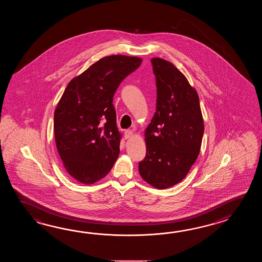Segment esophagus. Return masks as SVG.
<instances>
[{
	"instance_id": "34e87169",
	"label": "esophagus",
	"mask_w": 262,
	"mask_h": 262,
	"mask_svg": "<svg viewBox=\"0 0 262 262\" xmlns=\"http://www.w3.org/2000/svg\"><path fill=\"white\" fill-rule=\"evenodd\" d=\"M132 135H133V131L132 130H125L124 131V138L125 139H129V138H131L132 137Z\"/></svg>"
}]
</instances>
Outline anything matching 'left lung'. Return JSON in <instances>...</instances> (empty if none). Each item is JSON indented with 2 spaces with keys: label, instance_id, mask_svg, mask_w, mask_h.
Listing matches in <instances>:
<instances>
[{
  "label": "left lung",
  "instance_id": "1",
  "mask_svg": "<svg viewBox=\"0 0 262 262\" xmlns=\"http://www.w3.org/2000/svg\"><path fill=\"white\" fill-rule=\"evenodd\" d=\"M156 76V112L145 130L146 156L140 176L165 189L186 176L201 150L204 132L200 98L184 74L171 62L150 60Z\"/></svg>",
  "mask_w": 262,
  "mask_h": 262
}]
</instances>
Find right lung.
Returning a JSON list of instances; mask_svg holds the SVG:
<instances>
[{"mask_svg": "<svg viewBox=\"0 0 262 262\" xmlns=\"http://www.w3.org/2000/svg\"><path fill=\"white\" fill-rule=\"evenodd\" d=\"M141 61L124 55L102 58L64 90L54 112L56 146L67 172L78 182L99 181L117 160L121 134L113 96Z\"/></svg>", "mask_w": 262, "mask_h": 262, "instance_id": "right-lung-1", "label": "right lung"}]
</instances>
